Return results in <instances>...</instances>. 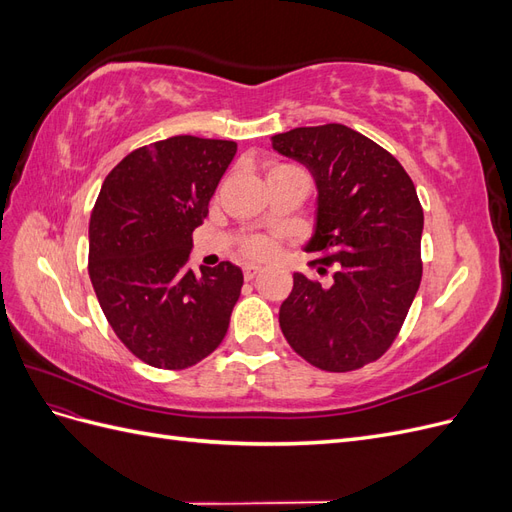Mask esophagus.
<instances>
[{
    "instance_id": "obj_1",
    "label": "esophagus",
    "mask_w": 512,
    "mask_h": 512,
    "mask_svg": "<svg viewBox=\"0 0 512 512\" xmlns=\"http://www.w3.org/2000/svg\"><path fill=\"white\" fill-rule=\"evenodd\" d=\"M260 273V267L258 265H245L243 267V275H245V280H254V277Z\"/></svg>"
}]
</instances>
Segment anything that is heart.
Listing matches in <instances>:
<instances>
[{
	"label": "heart",
	"mask_w": 512,
	"mask_h": 512,
	"mask_svg": "<svg viewBox=\"0 0 512 512\" xmlns=\"http://www.w3.org/2000/svg\"><path fill=\"white\" fill-rule=\"evenodd\" d=\"M284 173H303V170L299 166H292V164H273L271 170H269V177L284 175ZM239 250L245 258L262 260V258H269L275 252V243L265 235H247L239 243Z\"/></svg>",
	"instance_id": "b5f03b06"
}]
</instances>
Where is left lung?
I'll return each instance as SVG.
<instances>
[{
	"mask_svg": "<svg viewBox=\"0 0 512 512\" xmlns=\"http://www.w3.org/2000/svg\"><path fill=\"white\" fill-rule=\"evenodd\" d=\"M318 183L316 232L307 252L331 284L294 273L280 307L290 348L322 371L346 374L393 346L421 286L423 207L395 156L342 123L273 136Z\"/></svg>",
	"mask_w": 512,
	"mask_h": 512,
	"instance_id": "obj_1",
	"label": "left lung"
}]
</instances>
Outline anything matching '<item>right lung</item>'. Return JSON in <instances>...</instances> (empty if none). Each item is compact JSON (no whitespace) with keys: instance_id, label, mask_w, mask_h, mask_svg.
Wrapping results in <instances>:
<instances>
[{"instance_id":"add662e5","label":"right lung","mask_w":512,"mask_h":512,"mask_svg":"<svg viewBox=\"0 0 512 512\" xmlns=\"http://www.w3.org/2000/svg\"><path fill=\"white\" fill-rule=\"evenodd\" d=\"M237 153L235 141L170 136L106 175L89 218V277L119 342L158 369H185L222 344L243 273L185 267L192 232Z\"/></svg>"}]
</instances>
